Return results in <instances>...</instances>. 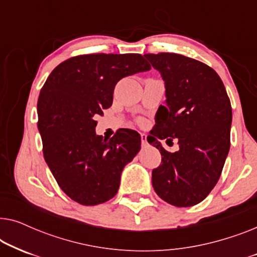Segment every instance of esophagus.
<instances>
[{
  "instance_id": "obj_1",
  "label": "esophagus",
  "mask_w": 257,
  "mask_h": 257,
  "mask_svg": "<svg viewBox=\"0 0 257 257\" xmlns=\"http://www.w3.org/2000/svg\"><path fill=\"white\" fill-rule=\"evenodd\" d=\"M140 138H142V145L146 146L147 145V136L145 135V133H142V135H140Z\"/></svg>"
}]
</instances>
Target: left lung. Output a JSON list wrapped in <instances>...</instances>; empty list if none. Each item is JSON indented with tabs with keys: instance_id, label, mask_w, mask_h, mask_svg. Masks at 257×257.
<instances>
[{
	"instance_id": "1",
	"label": "left lung",
	"mask_w": 257,
	"mask_h": 257,
	"mask_svg": "<svg viewBox=\"0 0 257 257\" xmlns=\"http://www.w3.org/2000/svg\"><path fill=\"white\" fill-rule=\"evenodd\" d=\"M145 57L160 72L166 105H160L147 142L161 153L152 171L154 191L177 207L201 202L216 185L230 147L231 105L219 75L205 63L179 54L160 52ZM167 143L178 140L171 154Z\"/></svg>"
}]
</instances>
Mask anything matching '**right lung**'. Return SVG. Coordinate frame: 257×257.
Masks as SVG:
<instances>
[{
    "mask_svg": "<svg viewBox=\"0 0 257 257\" xmlns=\"http://www.w3.org/2000/svg\"><path fill=\"white\" fill-rule=\"evenodd\" d=\"M150 69L139 54L80 55L56 66L44 83L37 103L44 159L73 201L94 206L117 194L122 168L142 140L126 128L103 139L96 117L112 105L119 80Z\"/></svg>",
    "mask_w": 257,
    "mask_h": 257,
    "instance_id": "obj_1",
    "label": "right lung"
}]
</instances>
